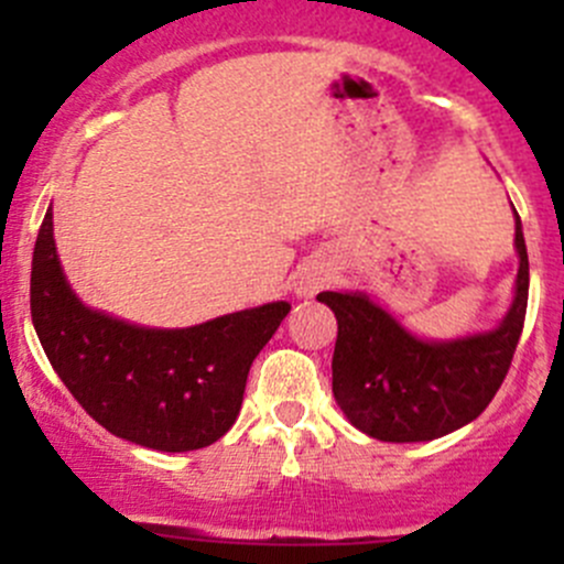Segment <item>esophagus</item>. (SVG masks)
<instances>
[{"instance_id":"obj_1","label":"esophagus","mask_w":564,"mask_h":564,"mask_svg":"<svg viewBox=\"0 0 564 564\" xmlns=\"http://www.w3.org/2000/svg\"><path fill=\"white\" fill-rule=\"evenodd\" d=\"M324 281H327V278H324V272L305 270V272H300L297 281H294V292H297L300 297H311V294H316L318 289L324 286Z\"/></svg>"}]
</instances>
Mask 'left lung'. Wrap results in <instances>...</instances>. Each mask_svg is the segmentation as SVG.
<instances>
[{
	"label": "left lung",
	"instance_id": "1",
	"mask_svg": "<svg viewBox=\"0 0 564 564\" xmlns=\"http://www.w3.org/2000/svg\"><path fill=\"white\" fill-rule=\"evenodd\" d=\"M516 272L508 314L491 329L420 338L366 292H322L338 318L333 395L362 434L379 442H431L464 429L497 395L524 329L529 259L516 213Z\"/></svg>",
	"mask_w": 564,
	"mask_h": 564
}]
</instances>
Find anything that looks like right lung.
I'll use <instances>...</instances> for the list:
<instances>
[{"label": "right lung", "instance_id": "right-lung-1", "mask_svg": "<svg viewBox=\"0 0 564 564\" xmlns=\"http://www.w3.org/2000/svg\"><path fill=\"white\" fill-rule=\"evenodd\" d=\"M289 311L275 300L169 329L89 308L67 283L45 209L32 253V324L65 388L119 440L161 453L218 442L240 414L256 355Z\"/></svg>", "mask_w": 564, "mask_h": 564}]
</instances>
